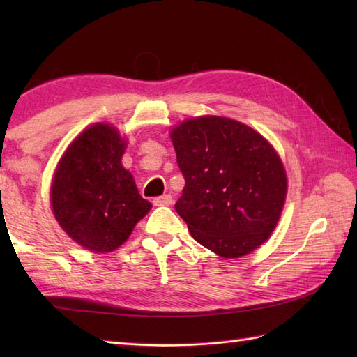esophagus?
<instances>
[{"label": "esophagus", "instance_id": "34e87169", "mask_svg": "<svg viewBox=\"0 0 357 357\" xmlns=\"http://www.w3.org/2000/svg\"><path fill=\"white\" fill-rule=\"evenodd\" d=\"M172 196L170 195H162V196H158V198L153 199V204L158 207H162V206H172Z\"/></svg>", "mask_w": 357, "mask_h": 357}]
</instances>
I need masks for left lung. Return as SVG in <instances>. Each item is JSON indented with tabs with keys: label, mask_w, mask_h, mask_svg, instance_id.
<instances>
[{
	"label": "left lung",
	"mask_w": 357,
	"mask_h": 357,
	"mask_svg": "<svg viewBox=\"0 0 357 357\" xmlns=\"http://www.w3.org/2000/svg\"><path fill=\"white\" fill-rule=\"evenodd\" d=\"M185 179L174 204L195 241L241 257L275 230L287 195L284 165L262 135L234 119H187L172 132Z\"/></svg>",
	"instance_id": "obj_1"
}]
</instances>
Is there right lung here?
I'll use <instances>...</instances> for the list:
<instances>
[{
	"mask_svg": "<svg viewBox=\"0 0 357 357\" xmlns=\"http://www.w3.org/2000/svg\"><path fill=\"white\" fill-rule=\"evenodd\" d=\"M124 150L115 127L95 124L70 144L55 172L53 215L90 252H113L124 244L151 208L121 164Z\"/></svg>",
	"mask_w": 357,
	"mask_h": 357,
	"instance_id": "right-lung-1",
	"label": "right lung"
}]
</instances>
